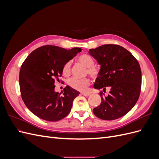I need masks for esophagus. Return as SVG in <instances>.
<instances>
[{"label":"esophagus","instance_id":"34e87169","mask_svg":"<svg viewBox=\"0 0 159 159\" xmlns=\"http://www.w3.org/2000/svg\"><path fill=\"white\" fill-rule=\"evenodd\" d=\"M81 95L85 96V97H88V96L90 95V93H81Z\"/></svg>","mask_w":159,"mask_h":159}]
</instances>
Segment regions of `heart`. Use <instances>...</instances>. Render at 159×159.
<instances>
[{
	"mask_svg": "<svg viewBox=\"0 0 159 159\" xmlns=\"http://www.w3.org/2000/svg\"><path fill=\"white\" fill-rule=\"evenodd\" d=\"M78 61L84 65L85 68V72L89 74L93 78H97L99 74V70L94 66V60L91 56L84 54L78 57ZM71 73V62L67 61L62 68V74L65 76H68ZM91 80L88 78L79 79L71 78L68 81V84L70 87L75 90L81 91H85L89 85Z\"/></svg>",
	"mask_w": 159,
	"mask_h": 159,
	"instance_id": "heart-1",
	"label": "heart"
}]
</instances>
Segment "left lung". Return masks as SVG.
<instances>
[{
  "label": "left lung",
  "instance_id": "1",
  "mask_svg": "<svg viewBox=\"0 0 159 159\" xmlns=\"http://www.w3.org/2000/svg\"><path fill=\"white\" fill-rule=\"evenodd\" d=\"M89 54L101 65L95 89H106L110 94L100 92L101 104L93 109L96 117L115 120L126 115L136 104L141 88V70L131 52L116 44H105L89 50Z\"/></svg>",
  "mask_w": 159,
  "mask_h": 159
}]
</instances>
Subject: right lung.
<instances>
[{"mask_svg": "<svg viewBox=\"0 0 159 159\" xmlns=\"http://www.w3.org/2000/svg\"><path fill=\"white\" fill-rule=\"evenodd\" d=\"M81 51L80 48L66 50L46 45L26 57L19 74V84L23 102L33 114L48 121H59L69 114L80 92L68 85L61 93L56 92L54 83L61 76L64 65Z\"/></svg>", "mask_w": 159, "mask_h": 159, "instance_id": "right-lung-1", "label": "right lung"}]
</instances>
